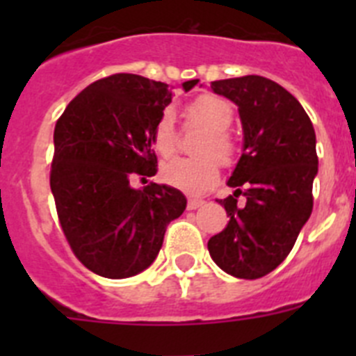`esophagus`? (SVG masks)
Returning a JSON list of instances; mask_svg holds the SVG:
<instances>
[{"instance_id": "34e87169", "label": "esophagus", "mask_w": 356, "mask_h": 356, "mask_svg": "<svg viewBox=\"0 0 356 356\" xmlns=\"http://www.w3.org/2000/svg\"><path fill=\"white\" fill-rule=\"evenodd\" d=\"M203 205H205V201H203V200H188L187 209L188 210H196V209H200V207H203Z\"/></svg>"}]
</instances>
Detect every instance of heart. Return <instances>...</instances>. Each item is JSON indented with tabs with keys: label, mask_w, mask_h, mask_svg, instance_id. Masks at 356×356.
<instances>
[{
	"label": "heart",
	"mask_w": 356,
	"mask_h": 356,
	"mask_svg": "<svg viewBox=\"0 0 356 356\" xmlns=\"http://www.w3.org/2000/svg\"><path fill=\"white\" fill-rule=\"evenodd\" d=\"M188 124L205 130L194 144L193 159H171L162 165V180L187 194H203L219 180V163L228 165L235 159V143L228 128L234 122V106L225 97L203 94L185 108ZM153 147L160 155H171L176 147L175 115L165 110L153 128Z\"/></svg>",
	"instance_id": "b5f03b06"
}]
</instances>
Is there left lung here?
I'll return each mask as SVG.
<instances>
[{
	"mask_svg": "<svg viewBox=\"0 0 356 356\" xmlns=\"http://www.w3.org/2000/svg\"><path fill=\"white\" fill-rule=\"evenodd\" d=\"M210 87L238 106L244 134L228 180L234 194L217 200L229 221L209 241L210 257L235 278H262L284 262L312 213L316 131L300 102L269 78L250 74Z\"/></svg>",
	"mask_w": 356,
	"mask_h": 356,
	"instance_id": "obj_1",
	"label": "left lung"
}]
</instances>
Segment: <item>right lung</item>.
<instances>
[{"mask_svg":"<svg viewBox=\"0 0 356 356\" xmlns=\"http://www.w3.org/2000/svg\"><path fill=\"white\" fill-rule=\"evenodd\" d=\"M171 99L168 83L119 72L81 90L56 121L49 176L56 213L72 253L103 278L147 269L168 225L187 207L178 188L130 184L156 175L151 135Z\"/></svg>","mask_w":356,"mask_h":356,"instance_id":"obj_1","label":"right lung"}]
</instances>
